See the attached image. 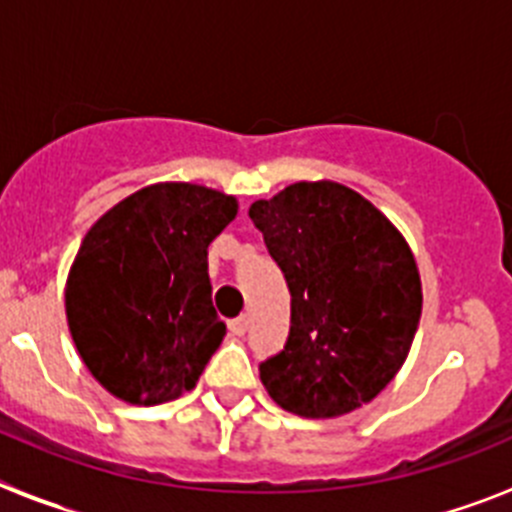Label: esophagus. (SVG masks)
<instances>
[{"mask_svg":"<svg viewBox=\"0 0 512 512\" xmlns=\"http://www.w3.org/2000/svg\"><path fill=\"white\" fill-rule=\"evenodd\" d=\"M228 328H230V333H233V336H243V333L248 330V318H246V315H241V318L228 320Z\"/></svg>","mask_w":512,"mask_h":512,"instance_id":"obj_1","label":"esophagus"}]
</instances>
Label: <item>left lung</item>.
Masks as SVG:
<instances>
[{
	"label": "left lung",
	"mask_w": 512,
	"mask_h": 512,
	"mask_svg": "<svg viewBox=\"0 0 512 512\" xmlns=\"http://www.w3.org/2000/svg\"><path fill=\"white\" fill-rule=\"evenodd\" d=\"M292 295L284 348L259 366L279 408L338 418L408 359L423 289L400 230L338 182H297L248 210Z\"/></svg>",
	"instance_id": "1"
}]
</instances>
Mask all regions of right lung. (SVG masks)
Masks as SVG:
<instances>
[{"mask_svg": "<svg viewBox=\"0 0 512 512\" xmlns=\"http://www.w3.org/2000/svg\"><path fill=\"white\" fill-rule=\"evenodd\" d=\"M235 215L230 194L164 182L89 228L66 279V320L104 390L130 405H161L197 384L225 336L207 246Z\"/></svg>", "mask_w": 512, "mask_h": 512, "instance_id": "obj_1", "label": "right lung"}]
</instances>
